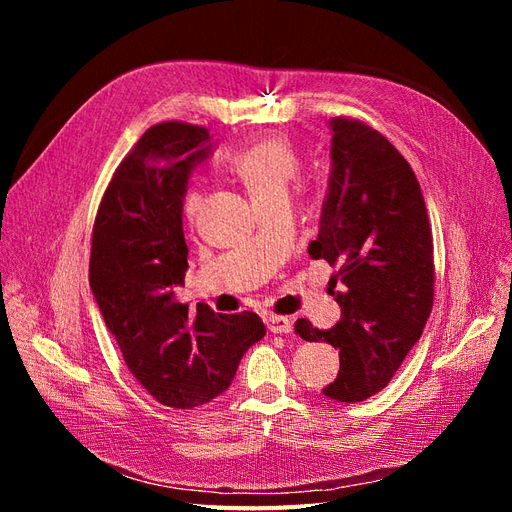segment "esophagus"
I'll list each match as a JSON object with an SVG mask.
<instances>
[{
	"label": "esophagus",
	"mask_w": 512,
	"mask_h": 512,
	"mask_svg": "<svg viewBox=\"0 0 512 512\" xmlns=\"http://www.w3.org/2000/svg\"><path fill=\"white\" fill-rule=\"evenodd\" d=\"M265 322H267V329H269L271 333H277V335L292 333V329H294L292 320H290V318H286V316H275V314H269V316L265 318Z\"/></svg>",
	"instance_id": "esophagus-1"
}]
</instances>
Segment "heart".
<instances>
[{
    "label": "heart",
    "instance_id": "b5f03b06",
    "mask_svg": "<svg viewBox=\"0 0 512 512\" xmlns=\"http://www.w3.org/2000/svg\"><path fill=\"white\" fill-rule=\"evenodd\" d=\"M299 166V156L284 138H265V141L245 147L230 158V170L245 183L254 203L267 196L286 192L290 181L297 177ZM198 203V192L188 190V194L183 196L185 218H194Z\"/></svg>",
    "mask_w": 512,
    "mask_h": 512
}]
</instances>
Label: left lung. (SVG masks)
Wrapping results in <instances>:
<instances>
[{
	"label": "left lung",
	"mask_w": 512,
	"mask_h": 512,
	"mask_svg": "<svg viewBox=\"0 0 512 512\" xmlns=\"http://www.w3.org/2000/svg\"><path fill=\"white\" fill-rule=\"evenodd\" d=\"M329 130V185L307 252L335 267L331 294L342 316L331 329L301 318L294 331L339 350L337 378L322 395L354 404L384 389L423 335L433 305V239L406 158L361 121L333 117Z\"/></svg>",
	"instance_id": "1"
}]
</instances>
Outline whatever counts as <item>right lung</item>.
<instances>
[{
	"label": "right lung",
	"instance_id": "1",
	"mask_svg": "<svg viewBox=\"0 0 512 512\" xmlns=\"http://www.w3.org/2000/svg\"><path fill=\"white\" fill-rule=\"evenodd\" d=\"M213 151L205 128L158 123L119 164L100 203L89 286L136 380L170 408L222 395L267 329L254 312H196L175 299L188 271L183 196Z\"/></svg>",
	"mask_w": 512,
	"mask_h": 512
}]
</instances>
